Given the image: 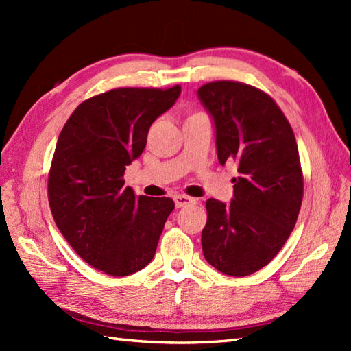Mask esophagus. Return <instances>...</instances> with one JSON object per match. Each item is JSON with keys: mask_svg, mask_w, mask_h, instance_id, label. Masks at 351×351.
<instances>
[{"mask_svg": "<svg viewBox=\"0 0 351 351\" xmlns=\"http://www.w3.org/2000/svg\"><path fill=\"white\" fill-rule=\"evenodd\" d=\"M195 202H196L195 197H190V196H185V195L175 196V205H176V208H184V206L191 205V204H195Z\"/></svg>", "mask_w": 351, "mask_h": 351, "instance_id": "1", "label": "esophagus"}]
</instances>
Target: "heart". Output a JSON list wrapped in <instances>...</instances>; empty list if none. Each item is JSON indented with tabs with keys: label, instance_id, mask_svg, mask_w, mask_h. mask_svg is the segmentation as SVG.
Returning a JSON list of instances; mask_svg holds the SVG:
<instances>
[{
	"label": "heart",
	"instance_id": "1",
	"mask_svg": "<svg viewBox=\"0 0 351 351\" xmlns=\"http://www.w3.org/2000/svg\"><path fill=\"white\" fill-rule=\"evenodd\" d=\"M204 113H191L190 116H189V119H191V117H196V116H202Z\"/></svg>",
	"mask_w": 351,
	"mask_h": 351
}]
</instances>
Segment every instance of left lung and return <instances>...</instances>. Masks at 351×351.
<instances>
[{
	"mask_svg": "<svg viewBox=\"0 0 351 351\" xmlns=\"http://www.w3.org/2000/svg\"><path fill=\"white\" fill-rule=\"evenodd\" d=\"M214 119L219 162L234 161V199L206 200L205 259L243 278L278 255L294 229L303 173L293 128L270 95L240 81H213L197 90Z\"/></svg>",
	"mask_w": 351,
	"mask_h": 351,
	"instance_id": "8db88e82",
	"label": "left lung"
}]
</instances>
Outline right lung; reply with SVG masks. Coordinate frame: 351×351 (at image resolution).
I'll list each match as a JSON object with an SVG mask.
<instances>
[{
    "label": "right lung",
    "mask_w": 351,
    "mask_h": 351,
    "mask_svg": "<svg viewBox=\"0 0 351 351\" xmlns=\"http://www.w3.org/2000/svg\"><path fill=\"white\" fill-rule=\"evenodd\" d=\"M180 93L181 86L113 88L81 102L58 136L48 176L52 217L71 247L106 274L130 276L151 263L175 210L170 197L134 195L123 173Z\"/></svg>",
    "instance_id": "add662e5"
}]
</instances>
